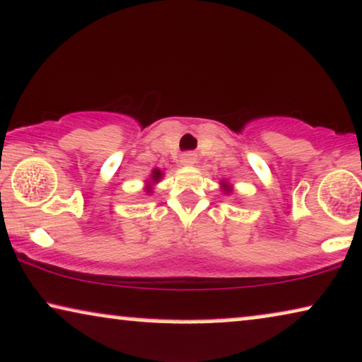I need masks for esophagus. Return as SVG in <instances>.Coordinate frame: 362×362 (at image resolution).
Here are the masks:
<instances>
[{
    "mask_svg": "<svg viewBox=\"0 0 362 362\" xmlns=\"http://www.w3.org/2000/svg\"><path fill=\"white\" fill-rule=\"evenodd\" d=\"M180 162L182 165H194L197 162V156H195V153H192V151H187V153L180 156Z\"/></svg>",
    "mask_w": 362,
    "mask_h": 362,
    "instance_id": "esophagus-1",
    "label": "esophagus"
}]
</instances>
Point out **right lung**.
I'll list each match as a JSON object with an SVG mask.
<instances>
[{
  "label": "right lung",
  "instance_id": "1",
  "mask_svg": "<svg viewBox=\"0 0 362 362\" xmlns=\"http://www.w3.org/2000/svg\"><path fill=\"white\" fill-rule=\"evenodd\" d=\"M160 175H162V172H160V170H153V180H158Z\"/></svg>",
  "mask_w": 362,
  "mask_h": 362
}]
</instances>
